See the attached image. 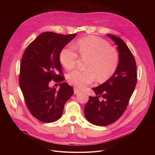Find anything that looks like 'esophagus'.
Returning a JSON list of instances; mask_svg holds the SVG:
<instances>
[{
	"instance_id": "34e87169",
	"label": "esophagus",
	"mask_w": 155,
	"mask_h": 155,
	"mask_svg": "<svg viewBox=\"0 0 155 155\" xmlns=\"http://www.w3.org/2000/svg\"><path fill=\"white\" fill-rule=\"evenodd\" d=\"M74 94H77L80 91V90L77 89V87H74Z\"/></svg>"
}]
</instances>
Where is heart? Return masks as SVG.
Returning a JSON list of instances; mask_svg holds the SVG:
<instances>
[{"label":"heart","mask_w":155,"mask_h":155,"mask_svg":"<svg viewBox=\"0 0 155 155\" xmlns=\"http://www.w3.org/2000/svg\"><path fill=\"white\" fill-rule=\"evenodd\" d=\"M81 58L87 59L84 71L75 70L68 75L69 84L78 88H84L93 83L108 80L115 72L119 61L117 52L105 40L94 36L81 38L76 44ZM59 61L68 70L73 69L78 59V54L72 44L64 47L60 51Z\"/></svg>","instance_id":"obj_1"}]
</instances>
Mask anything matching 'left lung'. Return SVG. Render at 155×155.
Instances as JSON below:
<instances>
[{"label": "left lung", "instance_id": "left-lung-1", "mask_svg": "<svg viewBox=\"0 0 155 155\" xmlns=\"http://www.w3.org/2000/svg\"><path fill=\"white\" fill-rule=\"evenodd\" d=\"M107 36L117 45L118 67L112 77L93 88L96 96H90L84 108L87 120L101 126L112 124L123 114L135 89L137 76L136 60L126 44L115 35Z\"/></svg>", "mask_w": 155, "mask_h": 155}]
</instances>
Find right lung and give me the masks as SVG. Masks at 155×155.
Here are the masks:
<instances>
[{
	"label": "right lung",
	"mask_w": 155,
	"mask_h": 155,
	"mask_svg": "<svg viewBox=\"0 0 155 155\" xmlns=\"http://www.w3.org/2000/svg\"><path fill=\"white\" fill-rule=\"evenodd\" d=\"M76 35L43 32L29 44L23 55L19 86L29 112L41 122L59 120L65 102L74 94L73 87L67 83H59L58 90L50 87L49 83L64 80L59 53Z\"/></svg>",
	"instance_id": "add662e5"
}]
</instances>
